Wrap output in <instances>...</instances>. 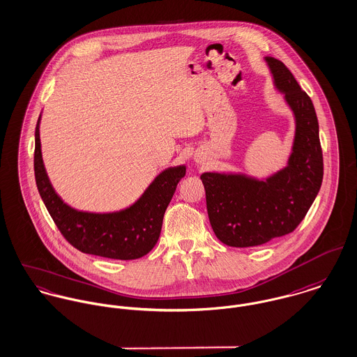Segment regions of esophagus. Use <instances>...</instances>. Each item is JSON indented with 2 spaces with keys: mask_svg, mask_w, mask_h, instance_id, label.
<instances>
[{
  "mask_svg": "<svg viewBox=\"0 0 357 357\" xmlns=\"http://www.w3.org/2000/svg\"><path fill=\"white\" fill-rule=\"evenodd\" d=\"M196 160V163H200V160L199 158H195Z\"/></svg>",
  "mask_w": 357,
  "mask_h": 357,
  "instance_id": "1",
  "label": "esophagus"
}]
</instances>
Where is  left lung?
I'll list each match as a JSON object with an SVG mask.
<instances>
[{"label": "left lung", "instance_id": "left-lung-1", "mask_svg": "<svg viewBox=\"0 0 357 357\" xmlns=\"http://www.w3.org/2000/svg\"><path fill=\"white\" fill-rule=\"evenodd\" d=\"M264 61L274 89L292 112V149L287 166L264 178L240 172L200 176L211 227L229 247H255L293 231L314 203L324 178L319 124L311 98L280 60L264 57Z\"/></svg>", "mask_w": 357, "mask_h": 357}]
</instances>
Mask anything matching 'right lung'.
I'll return each instance as SVG.
<instances>
[{"label": "right lung", "mask_w": 357, "mask_h": 357, "mask_svg": "<svg viewBox=\"0 0 357 357\" xmlns=\"http://www.w3.org/2000/svg\"><path fill=\"white\" fill-rule=\"evenodd\" d=\"M40 116L35 128L33 170L39 195L54 224L79 251L109 259L132 260L147 255L157 244L165 211L187 166L162 170L144 192L126 208L107 213L77 210L65 203L49 180L42 160Z\"/></svg>", "instance_id": "1"}]
</instances>
